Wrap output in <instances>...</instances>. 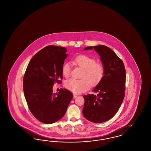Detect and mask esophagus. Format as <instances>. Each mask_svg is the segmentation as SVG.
<instances>
[{
    "instance_id": "34e87169",
    "label": "esophagus",
    "mask_w": 151,
    "mask_h": 151,
    "mask_svg": "<svg viewBox=\"0 0 151 151\" xmlns=\"http://www.w3.org/2000/svg\"><path fill=\"white\" fill-rule=\"evenodd\" d=\"M78 97V96L76 95V94H73V99H75V98H76Z\"/></svg>"
}]
</instances>
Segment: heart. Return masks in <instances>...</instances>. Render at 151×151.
I'll return each mask as SVG.
<instances>
[{
  "label": "heart",
  "mask_w": 151,
  "mask_h": 151,
  "mask_svg": "<svg viewBox=\"0 0 151 151\" xmlns=\"http://www.w3.org/2000/svg\"><path fill=\"white\" fill-rule=\"evenodd\" d=\"M73 64L83 69L80 80H67L65 86L74 93H80L86 91L89 86L99 85L104 76L105 68L100 63L96 62L95 59L86 55H80L73 59ZM71 71V65L65 63L62 67V73L65 78L70 76Z\"/></svg>",
  "instance_id": "heart-1"
}]
</instances>
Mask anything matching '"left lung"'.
I'll return each instance as SVG.
<instances>
[{
    "mask_svg": "<svg viewBox=\"0 0 151 151\" xmlns=\"http://www.w3.org/2000/svg\"><path fill=\"white\" fill-rule=\"evenodd\" d=\"M92 49L100 56L105 73L93 90L96 94L83 96V114L91 122L102 123L112 118L121 106L125 95L126 70L123 61L109 47L99 45L88 46L84 50Z\"/></svg>",
    "mask_w": 151,
    "mask_h": 151,
    "instance_id": "obj_1",
    "label": "left lung"
}]
</instances>
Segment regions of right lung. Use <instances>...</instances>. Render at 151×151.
Segmentation results:
<instances>
[{"instance_id": "right-lung-1", "label": "right lung", "mask_w": 151, "mask_h": 151, "mask_svg": "<svg viewBox=\"0 0 151 151\" xmlns=\"http://www.w3.org/2000/svg\"><path fill=\"white\" fill-rule=\"evenodd\" d=\"M64 47L50 45L31 59L23 79V89L28 108L39 121L51 124L65 114L73 94L61 88L54 93L53 86L61 83L62 67L68 54Z\"/></svg>"}]
</instances>
